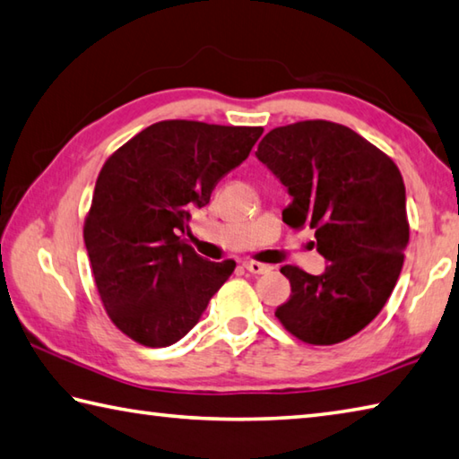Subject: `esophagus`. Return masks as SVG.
Returning <instances> with one entry per match:
<instances>
[{
	"label": "esophagus",
	"mask_w": 459,
	"mask_h": 459,
	"mask_svg": "<svg viewBox=\"0 0 459 459\" xmlns=\"http://www.w3.org/2000/svg\"><path fill=\"white\" fill-rule=\"evenodd\" d=\"M244 267L254 275H262V273L272 272V265H265V264H259V262H244Z\"/></svg>",
	"instance_id": "obj_1"
}]
</instances>
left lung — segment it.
Here are the masks:
<instances>
[{
  "mask_svg": "<svg viewBox=\"0 0 459 459\" xmlns=\"http://www.w3.org/2000/svg\"><path fill=\"white\" fill-rule=\"evenodd\" d=\"M255 155L293 197L283 221L314 230L330 262L322 275L281 267L291 296L275 317L306 343L348 340L382 311L400 278L410 241L400 169L353 129L325 119L272 129Z\"/></svg>",
  "mask_w": 459,
  "mask_h": 459,
  "instance_id": "1",
  "label": "left lung"
}]
</instances>
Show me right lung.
Returning <instances> with one entry per match:
<instances>
[{"instance_id":"obj_1","label":"right lung","mask_w":459,"mask_h":459,"mask_svg":"<svg viewBox=\"0 0 459 459\" xmlns=\"http://www.w3.org/2000/svg\"><path fill=\"white\" fill-rule=\"evenodd\" d=\"M264 127L166 119L142 129L103 163L83 223L101 304L145 348L179 342L236 270L186 244L189 210L244 161Z\"/></svg>"}]
</instances>
